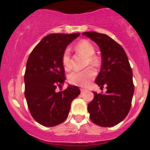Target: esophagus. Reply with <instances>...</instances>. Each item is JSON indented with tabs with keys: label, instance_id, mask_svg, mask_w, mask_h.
Returning a JSON list of instances; mask_svg holds the SVG:
<instances>
[{
	"label": "esophagus",
	"instance_id": "esophagus-1",
	"mask_svg": "<svg viewBox=\"0 0 150 150\" xmlns=\"http://www.w3.org/2000/svg\"><path fill=\"white\" fill-rule=\"evenodd\" d=\"M86 91V89H85V88H80V91L81 92H84V91Z\"/></svg>",
	"mask_w": 150,
	"mask_h": 150
}]
</instances>
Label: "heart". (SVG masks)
<instances>
[{
    "mask_svg": "<svg viewBox=\"0 0 150 150\" xmlns=\"http://www.w3.org/2000/svg\"><path fill=\"white\" fill-rule=\"evenodd\" d=\"M76 50L79 52L80 53L83 54L87 57L86 65L95 66L98 64V60L94 56L95 53V50L93 45L86 40L79 41L75 46ZM62 62L64 67L66 71H70L72 67L71 65V52L68 49H66L64 51L62 57ZM95 72L91 67L83 70L80 71H74L69 75V82L73 85L78 86L85 87L87 86L90 82L95 78Z\"/></svg>",
    "mask_w": 150,
    "mask_h": 150,
    "instance_id": "b5f03b06",
    "label": "heart"
}]
</instances>
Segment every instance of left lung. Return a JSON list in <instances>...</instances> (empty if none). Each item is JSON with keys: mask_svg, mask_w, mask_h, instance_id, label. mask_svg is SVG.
Masks as SVG:
<instances>
[{"mask_svg": "<svg viewBox=\"0 0 150 150\" xmlns=\"http://www.w3.org/2000/svg\"><path fill=\"white\" fill-rule=\"evenodd\" d=\"M99 46L101 52L100 71L95 83L105 94L93 91L94 99L88 104L90 119L101 127H112L126 117L132 106L134 86L128 56L117 42L104 34L83 32Z\"/></svg>", "mask_w": 150, "mask_h": 150, "instance_id": "obj_1", "label": "left lung"}]
</instances>
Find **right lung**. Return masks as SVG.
<instances>
[{
	"label": "right lung",
	"instance_id": "1",
	"mask_svg": "<svg viewBox=\"0 0 150 150\" xmlns=\"http://www.w3.org/2000/svg\"><path fill=\"white\" fill-rule=\"evenodd\" d=\"M79 34H49L34 47L28 59L25 96L32 117L43 126L63 122L68 116L71 102L80 94L79 88L71 85L62 90L66 79L62 54ZM58 87L59 92L56 90Z\"/></svg>",
	"mask_w": 150,
	"mask_h": 150
}]
</instances>
